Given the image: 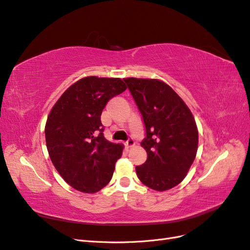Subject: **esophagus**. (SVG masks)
I'll use <instances>...</instances> for the list:
<instances>
[{
    "label": "esophagus",
    "instance_id": "1",
    "mask_svg": "<svg viewBox=\"0 0 250 250\" xmlns=\"http://www.w3.org/2000/svg\"><path fill=\"white\" fill-rule=\"evenodd\" d=\"M125 145H126V147H127V148H130V147H132V146L134 145V141H133V139H131V138L128 139V140H127V142H126V144H125Z\"/></svg>",
    "mask_w": 250,
    "mask_h": 250
}]
</instances>
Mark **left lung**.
<instances>
[{
  "label": "left lung",
  "mask_w": 250,
  "mask_h": 250,
  "mask_svg": "<svg viewBox=\"0 0 250 250\" xmlns=\"http://www.w3.org/2000/svg\"><path fill=\"white\" fill-rule=\"evenodd\" d=\"M142 113L147 161L135 167L142 183L155 191L172 188L186 177L198 148V129L184 100L158 79L125 78Z\"/></svg>",
  "instance_id": "obj_1"
}]
</instances>
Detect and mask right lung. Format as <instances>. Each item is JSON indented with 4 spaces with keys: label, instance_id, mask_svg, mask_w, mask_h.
<instances>
[{
    "label": "right lung",
    "instance_id": "1",
    "mask_svg": "<svg viewBox=\"0 0 250 250\" xmlns=\"http://www.w3.org/2000/svg\"><path fill=\"white\" fill-rule=\"evenodd\" d=\"M127 88L120 78L84 77L75 82L52 107L46 127L51 161L67 184L83 193L106 186L123 145L104 138L101 113L107 102Z\"/></svg>",
    "mask_w": 250,
    "mask_h": 250
}]
</instances>
